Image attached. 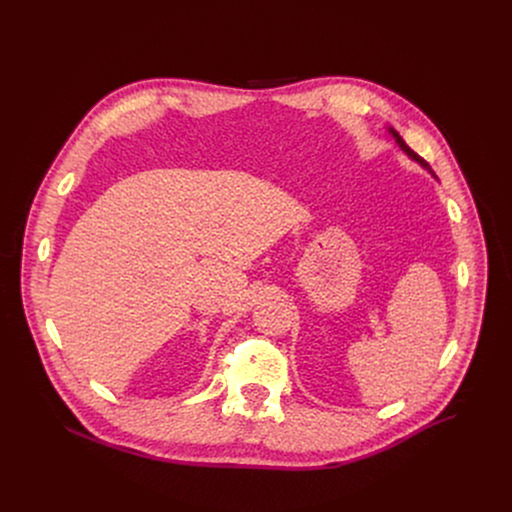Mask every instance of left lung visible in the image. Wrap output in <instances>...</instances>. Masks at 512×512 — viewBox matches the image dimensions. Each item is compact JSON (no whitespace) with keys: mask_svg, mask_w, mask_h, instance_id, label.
<instances>
[{"mask_svg":"<svg viewBox=\"0 0 512 512\" xmlns=\"http://www.w3.org/2000/svg\"><path fill=\"white\" fill-rule=\"evenodd\" d=\"M389 133H391V135L395 137V141H397V145H399V148H401V150H403V152H405V154H407V156H409L411 160H415L417 164H421V166H423L425 170H429V172H431V168L427 166V162H425L423 158H419V156H417V154H415V152H413V150L409 148V145H407V143L403 141V137H401V135H399V133H397V131H395L393 127H389ZM431 176H433V172H431Z\"/></svg>","mask_w":512,"mask_h":512,"instance_id":"1","label":"left lung"}]
</instances>
